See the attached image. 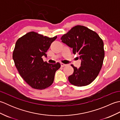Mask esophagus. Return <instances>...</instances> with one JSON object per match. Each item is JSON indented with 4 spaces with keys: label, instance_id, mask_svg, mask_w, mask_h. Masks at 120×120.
<instances>
[{
    "label": "esophagus",
    "instance_id": "obj_1",
    "mask_svg": "<svg viewBox=\"0 0 120 120\" xmlns=\"http://www.w3.org/2000/svg\"><path fill=\"white\" fill-rule=\"evenodd\" d=\"M60 64H61V66L62 67H65V66H67V64H64V63H61Z\"/></svg>",
    "mask_w": 120,
    "mask_h": 120
}]
</instances>
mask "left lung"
Here are the masks:
<instances>
[{
  "label": "left lung",
  "instance_id": "8db88e82",
  "mask_svg": "<svg viewBox=\"0 0 120 120\" xmlns=\"http://www.w3.org/2000/svg\"><path fill=\"white\" fill-rule=\"evenodd\" d=\"M62 42L73 48L74 54L79 55L81 66L74 68L69 82L77 86H87L95 79L102 67L105 56L104 43L98 34L88 28L77 25L61 38Z\"/></svg>",
  "mask_w": 120,
  "mask_h": 120
}]
</instances>
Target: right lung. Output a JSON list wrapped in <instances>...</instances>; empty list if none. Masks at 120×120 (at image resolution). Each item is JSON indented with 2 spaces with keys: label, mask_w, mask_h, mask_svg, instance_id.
Masks as SVG:
<instances>
[{
  "label": "right lung",
  "mask_w": 120,
  "mask_h": 120,
  "mask_svg": "<svg viewBox=\"0 0 120 120\" xmlns=\"http://www.w3.org/2000/svg\"><path fill=\"white\" fill-rule=\"evenodd\" d=\"M57 37L48 38L34 31L19 38L15 44L13 59L19 75L31 88L43 90L52 85L59 62L50 64L43 60L46 52Z\"/></svg>",
  "instance_id": "obj_1"
}]
</instances>
